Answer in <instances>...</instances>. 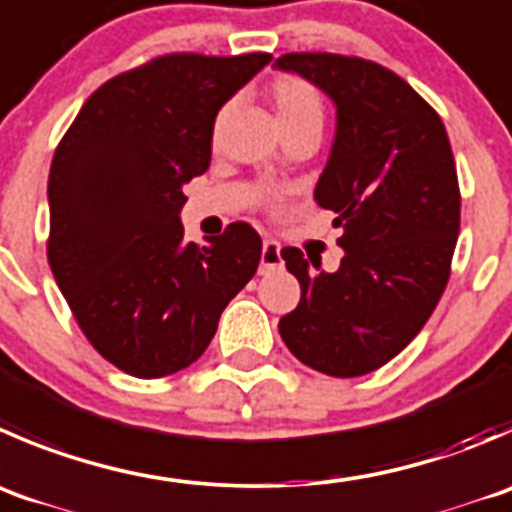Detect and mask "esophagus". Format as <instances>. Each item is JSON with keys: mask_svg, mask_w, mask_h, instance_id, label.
<instances>
[{"mask_svg": "<svg viewBox=\"0 0 512 512\" xmlns=\"http://www.w3.org/2000/svg\"><path fill=\"white\" fill-rule=\"evenodd\" d=\"M280 267V245L275 240H265L262 242V255H260V270H275Z\"/></svg>", "mask_w": 512, "mask_h": 512, "instance_id": "34e87169", "label": "esophagus"}]
</instances>
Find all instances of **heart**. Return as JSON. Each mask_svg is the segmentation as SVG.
I'll list each match as a JSON object with an SVG mask.
<instances>
[{"instance_id":"obj_1","label":"heart","mask_w":512,"mask_h":512,"mask_svg":"<svg viewBox=\"0 0 512 512\" xmlns=\"http://www.w3.org/2000/svg\"><path fill=\"white\" fill-rule=\"evenodd\" d=\"M272 104H275L277 119H280V127H292V124H305V122H322V97L317 92L315 84H310L307 79L295 77V74H282L272 82L270 87ZM227 107L220 109L217 114V130L220 124L225 122Z\"/></svg>"}]
</instances>
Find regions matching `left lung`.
<instances>
[{
    "label": "left lung",
    "mask_w": 512,
    "mask_h": 512,
    "mask_svg": "<svg viewBox=\"0 0 512 512\" xmlns=\"http://www.w3.org/2000/svg\"><path fill=\"white\" fill-rule=\"evenodd\" d=\"M277 69L320 87L337 107L330 160L315 187L345 250L335 272L297 247L280 252L300 305L280 320L292 355L332 377L393 360L428 322L450 277L460 187L443 119L395 72L360 57L282 54Z\"/></svg>",
    "instance_id": "8db88e82"
}]
</instances>
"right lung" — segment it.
I'll return each instance as SVG.
<instances>
[{
	"label": "right lung",
	"instance_id": "right-lung-1",
	"mask_svg": "<svg viewBox=\"0 0 512 512\" xmlns=\"http://www.w3.org/2000/svg\"><path fill=\"white\" fill-rule=\"evenodd\" d=\"M272 54H165L104 82L49 170L47 257L94 350L152 380L192 365L227 302L252 280L262 240L232 222L182 242V187L210 167L222 104Z\"/></svg>",
	"mask_w": 512,
	"mask_h": 512
}]
</instances>
